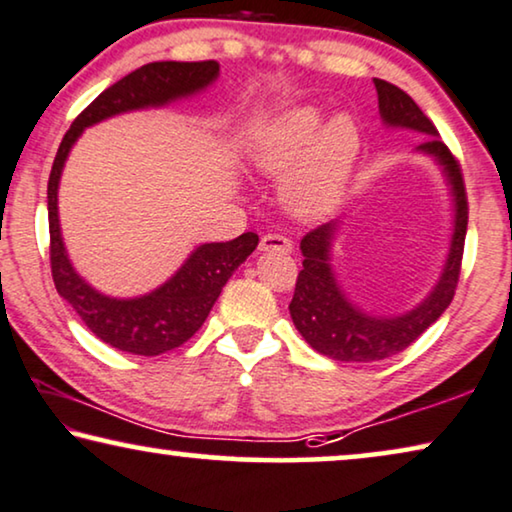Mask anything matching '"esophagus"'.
Returning <instances> with one entry per match:
<instances>
[{"label": "esophagus", "instance_id": "34e87169", "mask_svg": "<svg viewBox=\"0 0 512 512\" xmlns=\"http://www.w3.org/2000/svg\"><path fill=\"white\" fill-rule=\"evenodd\" d=\"M259 250H262V253L290 255L292 243H290V239H285V236H280V234H266V236H262V241H259Z\"/></svg>", "mask_w": 512, "mask_h": 512}]
</instances>
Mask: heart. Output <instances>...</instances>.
Returning a JSON list of instances; mask_svg holds the SVG:
<instances>
[{
  "label": "heart",
  "instance_id": "b5f03b06",
  "mask_svg": "<svg viewBox=\"0 0 512 512\" xmlns=\"http://www.w3.org/2000/svg\"><path fill=\"white\" fill-rule=\"evenodd\" d=\"M327 115L301 106L271 120L253 136L248 157L269 176H283L280 201L301 222H315L343 199L362 153V132L350 113Z\"/></svg>",
  "mask_w": 512,
  "mask_h": 512
}]
</instances>
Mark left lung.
Instances as JSON below:
<instances>
[{"label":"left lung","instance_id":"8db88e82","mask_svg":"<svg viewBox=\"0 0 512 512\" xmlns=\"http://www.w3.org/2000/svg\"><path fill=\"white\" fill-rule=\"evenodd\" d=\"M373 83L378 90L380 118L387 129H410V132L427 136L415 148V153L434 160L436 167L441 169L452 201V234L441 276L434 287L420 304L397 315L364 311L338 283L331 255H334V241L341 229V220H331L301 239L299 250L304 255V269L299 271L290 304L292 322L313 350L348 364L378 362V359L397 355L441 318L455 297L466 225H469L462 169L450 155L448 146L438 139L436 127L397 85L380 81V78Z\"/></svg>","mask_w":512,"mask_h":512}]
</instances>
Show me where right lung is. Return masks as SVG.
Wrapping results in <instances>:
<instances>
[{
    "label": "right lung",
    "mask_w": 512,
    "mask_h": 512,
    "mask_svg": "<svg viewBox=\"0 0 512 512\" xmlns=\"http://www.w3.org/2000/svg\"><path fill=\"white\" fill-rule=\"evenodd\" d=\"M220 64L208 62H150L106 88L85 109L57 148L48 178L50 269L60 297L74 308L83 325L111 348L132 355L155 357L174 350L194 336L211 313L229 276L246 262L259 243L253 232L227 243H201L185 257L174 276L139 297H109L92 287L71 264L64 248L57 190L64 162L85 129L115 115L164 109L211 88Z\"/></svg>",
    "instance_id": "1"
}]
</instances>
